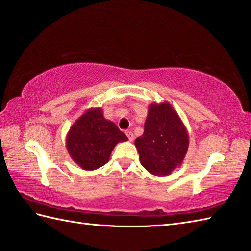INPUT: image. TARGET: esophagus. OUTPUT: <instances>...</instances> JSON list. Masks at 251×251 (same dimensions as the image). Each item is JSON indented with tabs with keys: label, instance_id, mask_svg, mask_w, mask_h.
I'll return each mask as SVG.
<instances>
[{
	"label": "esophagus",
	"instance_id": "34e87169",
	"mask_svg": "<svg viewBox=\"0 0 251 251\" xmlns=\"http://www.w3.org/2000/svg\"><path fill=\"white\" fill-rule=\"evenodd\" d=\"M125 134H126L127 137H128L129 141H134V134H132V132H131L130 130H126Z\"/></svg>",
	"mask_w": 251,
	"mask_h": 251
}]
</instances>
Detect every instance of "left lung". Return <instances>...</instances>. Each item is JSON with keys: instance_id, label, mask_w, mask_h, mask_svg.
I'll use <instances>...</instances> for the list:
<instances>
[{"instance_id": "obj_1", "label": "left lung", "mask_w": 251, "mask_h": 251, "mask_svg": "<svg viewBox=\"0 0 251 251\" xmlns=\"http://www.w3.org/2000/svg\"><path fill=\"white\" fill-rule=\"evenodd\" d=\"M135 146L142 166L156 177H166L181 166L189 149V134L172 104L164 101L149 105L145 132Z\"/></svg>"}]
</instances>
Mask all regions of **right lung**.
<instances>
[{"instance_id":"add662e5","label":"right lung","mask_w":251,"mask_h":251,"mask_svg":"<svg viewBox=\"0 0 251 251\" xmlns=\"http://www.w3.org/2000/svg\"><path fill=\"white\" fill-rule=\"evenodd\" d=\"M128 140L113 122L104 119L101 108L86 110L73 123L66 138L69 155L84 170H95L109 162L119 142Z\"/></svg>"}]
</instances>
